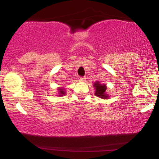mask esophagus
I'll return each mask as SVG.
<instances>
[{"mask_svg": "<svg viewBox=\"0 0 159 159\" xmlns=\"http://www.w3.org/2000/svg\"><path fill=\"white\" fill-rule=\"evenodd\" d=\"M85 79H86L85 77H80V80H81V81H84Z\"/></svg>", "mask_w": 159, "mask_h": 159, "instance_id": "34e87169", "label": "esophagus"}]
</instances>
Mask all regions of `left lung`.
Listing matches in <instances>:
<instances>
[{"label": "left lung", "mask_w": 159, "mask_h": 159, "mask_svg": "<svg viewBox=\"0 0 159 159\" xmlns=\"http://www.w3.org/2000/svg\"><path fill=\"white\" fill-rule=\"evenodd\" d=\"M93 87L95 88V95L96 96L101 98L102 99H108L109 95L106 93L107 87H106L105 84H101L99 81H96L93 84Z\"/></svg>", "instance_id": "left-lung-1"}]
</instances>
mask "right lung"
I'll return each instance as SVG.
<instances>
[{"label":"right lung","instance_id":"obj_1","mask_svg":"<svg viewBox=\"0 0 159 159\" xmlns=\"http://www.w3.org/2000/svg\"><path fill=\"white\" fill-rule=\"evenodd\" d=\"M58 95H57L58 96L61 97V96H63V95H64L65 94H66V90H65V89L63 88H58Z\"/></svg>","mask_w":159,"mask_h":159}]
</instances>
